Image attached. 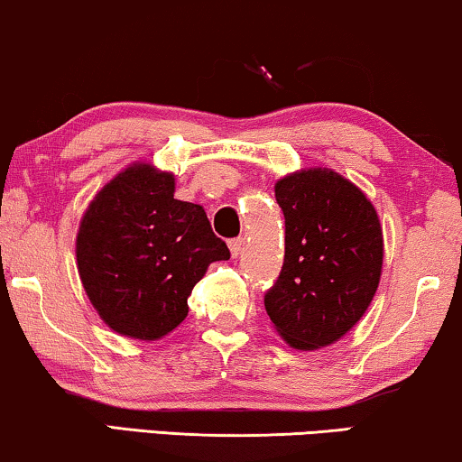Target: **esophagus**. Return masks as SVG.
<instances>
[{
    "mask_svg": "<svg viewBox=\"0 0 462 462\" xmlns=\"http://www.w3.org/2000/svg\"><path fill=\"white\" fill-rule=\"evenodd\" d=\"M229 250H231L233 258H237L239 254H242V250H244V237L231 239V242H229Z\"/></svg>",
    "mask_w": 462,
    "mask_h": 462,
    "instance_id": "34e87169",
    "label": "esophagus"
}]
</instances>
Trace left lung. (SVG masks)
<instances>
[{"label":"left lung","instance_id":"1","mask_svg":"<svg viewBox=\"0 0 462 462\" xmlns=\"http://www.w3.org/2000/svg\"><path fill=\"white\" fill-rule=\"evenodd\" d=\"M275 199L286 218V254L264 309L290 346L321 349L345 337L374 299L383 269L378 214L328 168L283 176Z\"/></svg>","mask_w":462,"mask_h":462}]
</instances>
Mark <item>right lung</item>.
<instances>
[{"instance_id": "right-lung-1", "label": "right lung", "mask_w": 462, "mask_h": 462, "mask_svg": "<svg viewBox=\"0 0 462 462\" xmlns=\"http://www.w3.org/2000/svg\"><path fill=\"white\" fill-rule=\"evenodd\" d=\"M78 269L111 330L157 340L187 318L208 264L229 261L204 208L174 199V176L132 163L100 189L81 218Z\"/></svg>"}]
</instances>
